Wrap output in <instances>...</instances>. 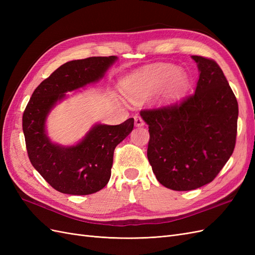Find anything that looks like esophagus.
<instances>
[{
	"mask_svg": "<svg viewBox=\"0 0 255 255\" xmlns=\"http://www.w3.org/2000/svg\"><path fill=\"white\" fill-rule=\"evenodd\" d=\"M135 126L136 127H142L144 125V121L142 120L141 117H139V116H135Z\"/></svg>",
	"mask_w": 255,
	"mask_h": 255,
	"instance_id": "esophagus-1",
	"label": "esophagus"
}]
</instances>
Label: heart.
<instances>
[{"mask_svg":"<svg viewBox=\"0 0 255 255\" xmlns=\"http://www.w3.org/2000/svg\"><path fill=\"white\" fill-rule=\"evenodd\" d=\"M170 82L168 99H175L186 88L187 78L179 73L175 66L158 64L127 76L123 82V91L129 99L137 101L156 94Z\"/></svg>","mask_w":255,"mask_h":255,"instance_id":"b5f03b06","label":"heart"}]
</instances>
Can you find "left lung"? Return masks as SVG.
Here are the masks:
<instances>
[{
  "mask_svg": "<svg viewBox=\"0 0 255 255\" xmlns=\"http://www.w3.org/2000/svg\"><path fill=\"white\" fill-rule=\"evenodd\" d=\"M199 69L195 94L170 106L140 112L149 126V163L157 181L185 191L211 183L232 155L238 104L215 60L191 56Z\"/></svg>",
  "mask_w": 255,
  "mask_h": 255,
  "instance_id": "left-lung-1",
  "label": "left lung"
}]
</instances>
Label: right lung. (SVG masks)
I'll list each match as a JSON object with an SVG mask.
<instances>
[{"label":"right lung","mask_w":255,"mask_h":255,"mask_svg":"<svg viewBox=\"0 0 255 255\" xmlns=\"http://www.w3.org/2000/svg\"><path fill=\"white\" fill-rule=\"evenodd\" d=\"M117 56H97L61 65L40 83L23 113L22 128L30 163L51 186L67 195L84 196L101 190L111 179L114 151L132 132L134 119L118 126L98 123L71 146L51 141L45 121L57 102L73 91L101 80Z\"/></svg>","instance_id":"right-lung-1"}]
</instances>
